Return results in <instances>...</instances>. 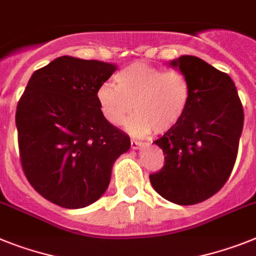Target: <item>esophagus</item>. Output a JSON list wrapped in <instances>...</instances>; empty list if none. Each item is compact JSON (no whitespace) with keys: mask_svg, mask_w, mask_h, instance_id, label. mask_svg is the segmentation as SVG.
Returning a JSON list of instances; mask_svg holds the SVG:
<instances>
[{"mask_svg":"<svg viewBox=\"0 0 256 256\" xmlns=\"http://www.w3.org/2000/svg\"><path fill=\"white\" fill-rule=\"evenodd\" d=\"M142 144H143V143H142L140 140H135V139H132V150H138L139 147H142Z\"/></svg>","mask_w":256,"mask_h":256,"instance_id":"1","label":"esophagus"}]
</instances>
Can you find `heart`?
Instances as JSON below:
<instances>
[{
  "label": "heart",
  "mask_w": 256,
  "mask_h": 256,
  "mask_svg": "<svg viewBox=\"0 0 256 256\" xmlns=\"http://www.w3.org/2000/svg\"><path fill=\"white\" fill-rule=\"evenodd\" d=\"M117 84L106 82L96 92L102 117L112 124L128 118V132L135 135L165 132L184 117L191 102L190 80L178 70H164L136 61L116 75Z\"/></svg>",
  "instance_id": "obj_1"
}]
</instances>
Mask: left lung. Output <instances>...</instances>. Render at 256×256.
I'll use <instances>...</instances> for the list:
<instances>
[{"instance_id":"8db88e82","label":"left lung","mask_w":256,"mask_h":256,"mask_svg":"<svg viewBox=\"0 0 256 256\" xmlns=\"http://www.w3.org/2000/svg\"><path fill=\"white\" fill-rule=\"evenodd\" d=\"M190 80L191 102L182 121L154 140L164 166L150 174L152 188L181 206L204 202L229 180L244 128V108L234 82L194 56L170 62Z\"/></svg>"}]
</instances>
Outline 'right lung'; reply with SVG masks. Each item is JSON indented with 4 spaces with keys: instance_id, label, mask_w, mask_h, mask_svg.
<instances>
[{
    "instance_id": "obj_1",
    "label": "right lung",
    "mask_w": 256,
    "mask_h": 256,
    "mask_svg": "<svg viewBox=\"0 0 256 256\" xmlns=\"http://www.w3.org/2000/svg\"><path fill=\"white\" fill-rule=\"evenodd\" d=\"M117 66L62 56L36 70L15 114L19 158L30 184L64 208L102 196L130 138L102 117L96 92Z\"/></svg>"
}]
</instances>
